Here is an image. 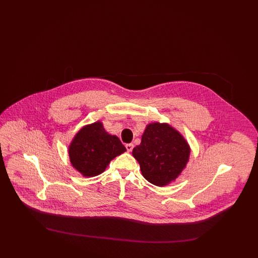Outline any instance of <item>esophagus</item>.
Here are the masks:
<instances>
[{"mask_svg":"<svg viewBox=\"0 0 258 258\" xmlns=\"http://www.w3.org/2000/svg\"><path fill=\"white\" fill-rule=\"evenodd\" d=\"M125 149L127 152H132L133 149H134V144L130 143V144H125Z\"/></svg>","mask_w":258,"mask_h":258,"instance_id":"esophagus-1","label":"esophagus"}]
</instances>
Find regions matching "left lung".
Instances as JSON below:
<instances>
[{
	"mask_svg": "<svg viewBox=\"0 0 258 258\" xmlns=\"http://www.w3.org/2000/svg\"><path fill=\"white\" fill-rule=\"evenodd\" d=\"M133 155L144 178L151 184L165 185L184 169L189 148L183 136L167 123H150Z\"/></svg>",
	"mask_w": 258,
	"mask_h": 258,
	"instance_id": "obj_1",
	"label": "left lung"
}]
</instances>
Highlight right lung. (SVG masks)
Returning <instances> with one entry per match:
<instances>
[{"instance_id":"add662e5","label":"right lung","mask_w":258,"mask_h":258,"mask_svg":"<svg viewBox=\"0 0 258 258\" xmlns=\"http://www.w3.org/2000/svg\"><path fill=\"white\" fill-rule=\"evenodd\" d=\"M125 148L115 135H108L101 123L89 124L74 137L70 147L71 161L84 176H97Z\"/></svg>"}]
</instances>
